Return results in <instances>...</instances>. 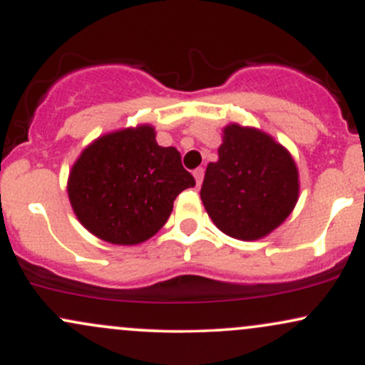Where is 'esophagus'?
<instances>
[{
    "label": "esophagus",
    "mask_w": 365,
    "mask_h": 365,
    "mask_svg": "<svg viewBox=\"0 0 365 365\" xmlns=\"http://www.w3.org/2000/svg\"><path fill=\"white\" fill-rule=\"evenodd\" d=\"M194 178H195L197 185H200V183H202V178H204V168L194 170Z\"/></svg>",
    "instance_id": "obj_1"
}]
</instances>
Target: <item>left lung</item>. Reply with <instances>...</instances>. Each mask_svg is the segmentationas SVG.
I'll return each mask as SVG.
<instances>
[{
    "label": "left lung",
    "mask_w": 365,
    "mask_h": 365,
    "mask_svg": "<svg viewBox=\"0 0 365 365\" xmlns=\"http://www.w3.org/2000/svg\"><path fill=\"white\" fill-rule=\"evenodd\" d=\"M217 156L207 165L200 199L221 232L259 240L290 216L299 199V170L273 137L232 123L223 130Z\"/></svg>",
    "instance_id": "obj_1"
}]
</instances>
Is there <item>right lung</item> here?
<instances>
[{
    "label": "right lung",
    "mask_w": 365,
    "mask_h": 365,
    "mask_svg": "<svg viewBox=\"0 0 365 365\" xmlns=\"http://www.w3.org/2000/svg\"><path fill=\"white\" fill-rule=\"evenodd\" d=\"M195 180L175 148H161L150 125L106 133L87 145L68 177L78 221L104 242L135 245L168 221L180 192Z\"/></svg>",
    "instance_id": "obj_1"
}]
</instances>
